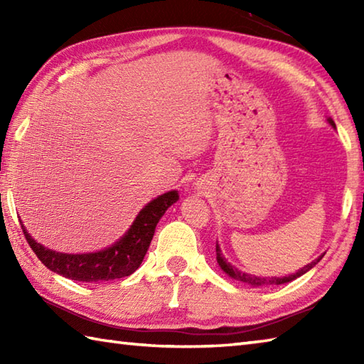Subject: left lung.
<instances>
[{"mask_svg": "<svg viewBox=\"0 0 364 364\" xmlns=\"http://www.w3.org/2000/svg\"><path fill=\"white\" fill-rule=\"evenodd\" d=\"M327 122L330 123L331 128L336 129V125H335L333 120H331V119L328 117ZM323 255H326V253H322L318 259L311 261L310 264H306V266H304L301 269H299L296 274H291V275H286V277H258V275H252V274L242 272V270H239L237 267H235L233 264H231V262H228V259H227L225 257H223V253H222V250H220L219 242L215 244V259H218V264L220 266V269L223 270V272H225L228 277L233 278V280L242 282V283H247V284H250V286H264V284H272V286H275V284L289 283V282H292V280H296V278L301 277L304 274H306L310 269H313V267H314L316 264H318V262L322 259Z\"/></svg>", "mask_w": 364, "mask_h": 364, "instance_id": "1", "label": "left lung"}]
</instances>
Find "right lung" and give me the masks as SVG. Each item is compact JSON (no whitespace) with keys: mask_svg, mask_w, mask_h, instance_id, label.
<instances>
[{"mask_svg":"<svg viewBox=\"0 0 364 364\" xmlns=\"http://www.w3.org/2000/svg\"><path fill=\"white\" fill-rule=\"evenodd\" d=\"M178 198H180L178 191H168L153 198L139 211L133 225L119 241L103 250L90 253H63L51 250L37 242L28 233L23 222L20 223L31 249L53 272L84 283L109 282L131 275L142 264L159 219Z\"/></svg>","mask_w":364,"mask_h":364,"instance_id":"1","label":"right lung"}]
</instances>
